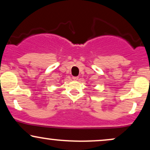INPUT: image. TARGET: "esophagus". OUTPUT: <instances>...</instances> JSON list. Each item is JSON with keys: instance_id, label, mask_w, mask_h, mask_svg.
Wrapping results in <instances>:
<instances>
[{"instance_id": "obj_1", "label": "esophagus", "mask_w": 150, "mask_h": 150, "mask_svg": "<svg viewBox=\"0 0 150 150\" xmlns=\"http://www.w3.org/2000/svg\"><path fill=\"white\" fill-rule=\"evenodd\" d=\"M73 79L74 80H78V77H73Z\"/></svg>"}]
</instances>
